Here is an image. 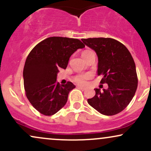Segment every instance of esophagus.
Wrapping results in <instances>:
<instances>
[{"mask_svg": "<svg viewBox=\"0 0 151 151\" xmlns=\"http://www.w3.org/2000/svg\"><path fill=\"white\" fill-rule=\"evenodd\" d=\"M77 87L79 88V89H80L81 90H85L86 88L84 87V86H77Z\"/></svg>", "mask_w": 151, "mask_h": 151, "instance_id": "1", "label": "esophagus"}]
</instances>
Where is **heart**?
I'll return each instance as SVG.
<instances>
[{
    "instance_id": "b5f03b06",
    "label": "heart",
    "mask_w": 151,
    "mask_h": 151,
    "mask_svg": "<svg viewBox=\"0 0 151 151\" xmlns=\"http://www.w3.org/2000/svg\"><path fill=\"white\" fill-rule=\"evenodd\" d=\"M86 52L88 51H84L83 53ZM91 77H92V74L91 73L79 74V75H77V77H75V78H74V81L79 84H85L86 81L91 79Z\"/></svg>"
}]
</instances>
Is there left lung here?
I'll return each instance as SVG.
<instances>
[{"mask_svg": "<svg viewBox=\"0 0 151 151\" xmlns=\"http://www.w3.org/2000/svg\"><path fill=\"white\" fill-rule=\"evenodd\" d=\"M84 45L96 52L100 82L108 84L107 89H94L96 94L88 104L106 116L122 111L129 104L138 86L136 65L125 45L112 38L81 39Z\"/></svg>", "mask_w": 151, "mask_h": 151, "instance_id": "1", "label": "left lung"}]
</instances>
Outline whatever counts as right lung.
Here are the masks:
<instances>
[{
	"label": "right lung",
	"instance_id": "obj_1",
	"mask_svg": "<svg viewBox=\"0 0 151 151\" xmlns=\"http://www.w3.org/2000/svg\"><path fill=\"white\" fill-rule=\"evenodd\" d=\"M84 47L78 39L50 37L29 53L23 69L24 88L27 99L40 114L52 116L66 104L75 86L70 81L60 85L57 76L60 68H67L71 55Z\"/></svg>",
	"mask_w": 151,
	"mask_h": 151
}]
</instances>
